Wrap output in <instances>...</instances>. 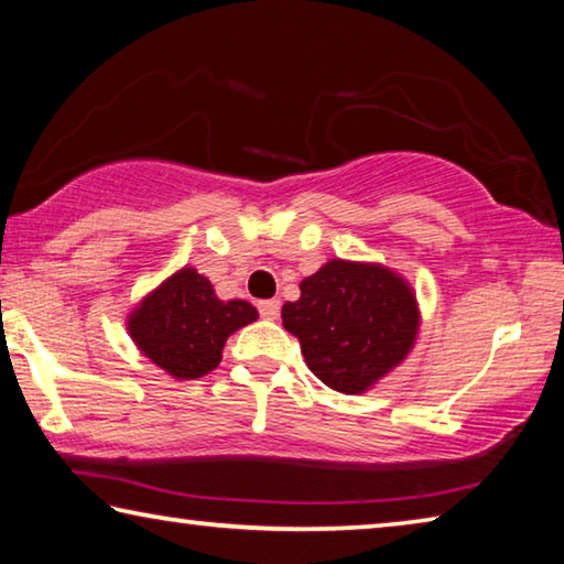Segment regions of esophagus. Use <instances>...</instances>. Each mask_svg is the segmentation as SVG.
Returning <instances> with one entry per match:
<instances>
[{
	"mask_svg": "<svg viewBox=\"0 0 564 564\" xmlns=\"http://www.w3.org/2000/svg\"><path fill=\"white\" fill-rule=\"evenodd\" d=\"M279 311H281V301L279 299H271V301H261L259 303V313L263 318H279Z\"/></svg>",
	"mask_w": 564,
	"mask_h": 564,
	"instance_id": "esophagus-1",
	"label": "esophagus"
}]
</instances>
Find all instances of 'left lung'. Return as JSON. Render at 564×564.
Returning a JSON list of instances; mask_svg holds the SVG:
<instances>
[{
    "instance_id": "left-lung-1",
    "label": "left lung",
    "mask_w": 564,
    "mask_h": 564,
    "mask_svg": "<svg viewBox=\"0 0 564 564\" xmlns=\"http://www.w3.org/2000/svg\"><path fill=\"white\" fill-rule=\"evenodd\" d=\"M281 318L311 373L346 395L366 393L417 336L413 291L378 263L328 261L301 281V299L285 303Z\"/></svg>"
}]
</instances>
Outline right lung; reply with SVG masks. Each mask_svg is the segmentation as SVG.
I'll list each match as a JSON object with an SVG mask.
<instances>
[{
    "instance_id": "1",
    "label": "right lung",
    "mask_w": 564,
    "mask_h": 564,
    "mask_svg": "<svg viewBox=\"0 0 564 564\" xmlns=\"http://www.w3.org/2000/svg\"><path fill=\"white\" fill-rule=\"evenodd\" d=\"M259 318L246 301H218L196 269H181L131 313L129 333L151 362L178 380H196L221 362L226 338Z\"/></svg>"
}]
</instances>
